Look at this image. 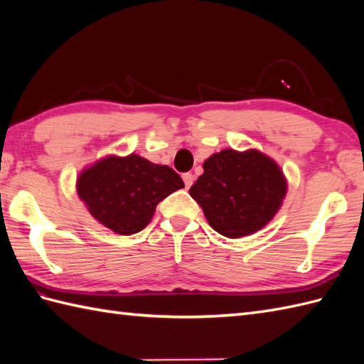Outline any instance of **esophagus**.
Masks as SVG:
<instances>
[{"instance_id": "1", "label": "esophagus", "mask_w": 364, "mask_h": 364, "mask_svg": "<svg viewBox=\"0 0 364 364\" xmlns=\"http://www.w3.org/2000/svg\"><path fill=\"white\" fill-rule=\"evenodd\" d=\"M183 181H184V184H186V188H191L192 186V183H193V175L192 173H183Z\"/></svg>"}]
</instances>
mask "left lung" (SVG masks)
<instances>
[{
	"label": "left lung",
	"mask_w": 364,
	"mask_h": 364,
	"mask_svg": "<svg viewBox=\"0 0 364 364\" xmlns=\"http://www.w3.org/2000/svg\"><path fill=\"white\" fill-rule=\"evenodd\" d=\"M203 171L189 193L213 230L230 239L255 234L272 222L289 188L274 159L256 149H225L210 155Z\"/></svg>",
	"instance_id": "obj_1"
}]
</instances>
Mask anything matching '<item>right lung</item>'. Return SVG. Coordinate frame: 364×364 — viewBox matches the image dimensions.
<instances>
[{
    "mask_svg": "<svg viewBox=\"0 0 364 364\" xmlns=\"http://www.w3.org/2000/svg\"><path fill=\"white\" fill-rule=\"evenodd\" d=\"M181 188L184 183L173 168L136 154L100 158L83 168L75 181L77 196L91 217L121 235L144 230L158 203Z\"/></svg>",
    "mask_w": 364,
    "mask_h": 364,
    "instance_id": "right-lung-1",
    "label": "right lung"
}]
</instances>
